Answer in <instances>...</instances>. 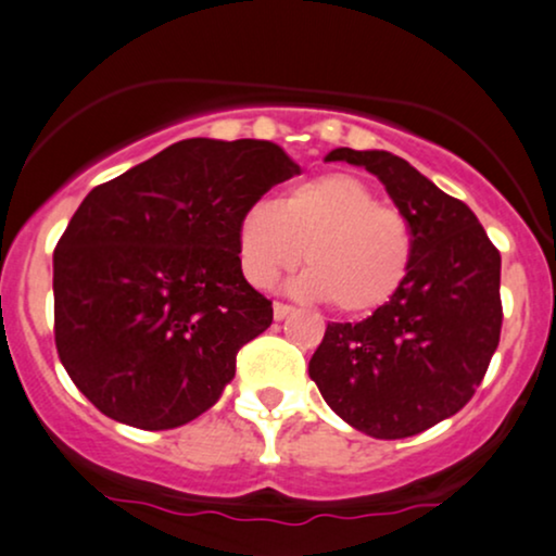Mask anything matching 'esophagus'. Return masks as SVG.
Masks as SVG:
<instances>
[{
	"mask_svg": "<svg viewBox=\"0 0 556 556\" xmlns=\"http://www.w3.org/2000/svg\"><path fill=\"white\" fill-rule=\"evenodd\" d=\"M294 307L287 305V302H274V318L277 320H285L287 315H292Z\"/></svg>",
	"mask_w": 556,
	"mask_h": 556,
	"instance_id": "34e87169",
	"label": "esophagus"
}]
</instances>
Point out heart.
Listing matches in <instances>:
<instances>
[{"label": "heart", "mask_w": 556, "mask_h": 556, "mask_svg": "<svg viewBox=\"0 0 556 556\" xmlns=\"http://www.w3.org/2000/svg\"><path fill=\"white\" fill-rule=\"evenodd\" d=\"M302 258L294 294L333 300L336 311L367 315L403 290L416 264V230L354 174L330 172L294 185L285 200H256L238 220L243 277L269 287Z\"/></svg>", "instance_id": "heart-1"}]
</instances>
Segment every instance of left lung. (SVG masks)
Returning <instances> with one entry per match:
<instances>
[{"label": "left lung", "instance_id": "1", "mask_svg": "<svg viewBox=\"0 0 556 556\" xmlns=\"http://www.w3.org/2000/svg\"><path fill=\"white\" fill-rule=\"evenodd\" d=\"M364 166L416 230L403 290L359 323H328L311 379L339 416L375 439H405L472 400L503 326L501 251L465 202L388 151L336 149Z\"/></svg>", "mask_w": 556, "mask_h": 556}]
</instances>
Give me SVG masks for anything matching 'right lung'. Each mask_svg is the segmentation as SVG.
Masks as SVG:
<instances>
[{
	"label": "right lung",
	"instance_id": "1",
	"mask_svg": "<svg viewBox=\"0 0 556 556\" xmlns=\"http://www.w3.org/2000/svg\"><path fill=\"white\" fill-rule=\"evenodd\" d=\"M294 174L269 140L189 138L84 197L53 251V333L97 410L166 431L220 397L274 318L241 271L238 220Z\"/></svg>",
	"mask_w": 556,
	"mask_h": 556
}]
</instances>
